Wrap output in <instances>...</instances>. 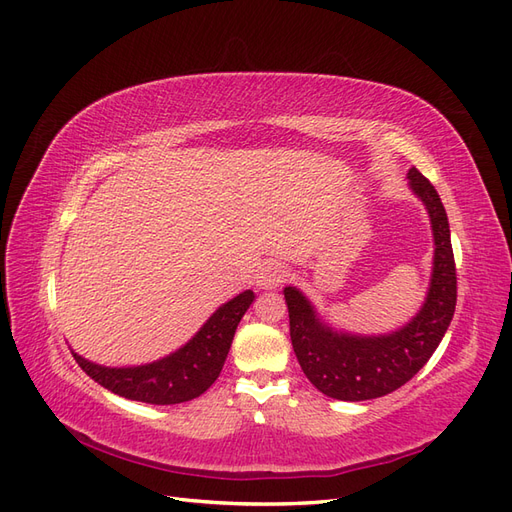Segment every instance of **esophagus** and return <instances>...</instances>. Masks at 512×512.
I'll list each match as a JSON object with an SVG mask.
<instances>
[{
	"instance_id": "1",
	"label": "esophagus",
	"mask_w": 512,
	"mask_h": 512,
	"mask_svg": "<svg viewBox=\"0 0 512 512\" xmlns=\"http://www.w3.org/2000/svg\"><path fill=\"white\" fill-rule=\"evenodd\" d=\"M286 277H288V273H286V269H284L282 262H277V260H267L265 265L260 267L258 277H256V282H258V286H260V288L271 290V288L282 286V284L286 282Z\"/></svg>"
}]
</instances>
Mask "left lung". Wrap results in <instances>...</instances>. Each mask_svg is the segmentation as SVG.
Masks as SVG:
<instances>
[{
    "label": "left lung",
    "instance_id": "obj_1",
    "mask_svg": "<svg viewBox=\"0 0 512 512\" xmlns=\"http://www.w3.org/2000/svg\"><path fill=\"white\" fill-rule=\"evenodd\" d=\"M408 179L410 188L429 211L436 241L427 301L410 324L380 337L337 333L324 327L297 288H284L294 354L307 380L333 399L363 401L397 391L431 359L453 320L457 269L446 211L436 188L423 173L410 168Z\"/></svg>",
    "mask_w": 512,
    "mask_h": 512
}]
</instances>
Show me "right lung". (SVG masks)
I'll return each instance as SVG.
<instances>
[{
    "label": "right lung",
    "mask_w": 512,
    "mask_h": 512,
    "mask_svg": "<svg viewBox=\"0 0 512 512\" xmlns=\"http://www.w3.org/2000/svg\"><path fill=\"white\" fill-rule=\"evenodd\" d=\"M252 301V290L241 292L222 305L181 350L156 363L111 369L89 363L76 352L72 354L89 378L121 397L156 406L183 404L203 395L218 380L237 324Z\"/></svg>",
    "instance_id": "1"
}]
</instances>
